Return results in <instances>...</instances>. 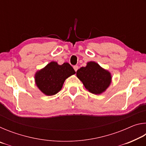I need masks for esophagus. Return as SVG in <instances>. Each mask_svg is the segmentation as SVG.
<instances>
[{"mask_svg": "<svg viewBox=\"0 0 146 146\" xmlns=\"http://www.w3.org/2000/svg\"><path fill=\"white\" fill-rule=\"evenodd\" d=\"M73 68H74V70H75V71H77L78 70V66H73Z\"/></svg>", "mask_w": 146, "mask_h": 146, "instance_id": "obj_1", "label": "esophagus"}]
</instances>
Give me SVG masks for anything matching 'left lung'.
<instances>
[{
	"label": "left lung",
	"instance_id": "left-lung-1",
	"mask_svg": "<svg viewBox=\"0 0 146 146\" xmlns=\"http://www.w3.org/2000/svg\"><path fill=\"white\" fill-rule=\"evenodd\" d=\"M76 76L90 93L99 95L107 90L111 82V75L108 70L95 62H89L86 67L76 71Z\"/></svg>",
	"mask_w": 146,
	"mask_h": 146
}]
</instances>
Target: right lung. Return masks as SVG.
Here are the masks:
<instances>
[{"label": "right lung", "instance_id": "right-lung-1", "mask_svg": "<svg viewBox=\"0 0 146 146\" xmlns=\"http://www.w3.org/2000/svg\"><path fill=\"white\" fill-rule=\"evenodd\" d=\"M75 73L69 63L58 65L56 62L53 61L35 73V80L42 92L51 96L60 91L66 79Z\"/></svg>", "mask_w": 146, "mask_h": 146}]
</instances>
